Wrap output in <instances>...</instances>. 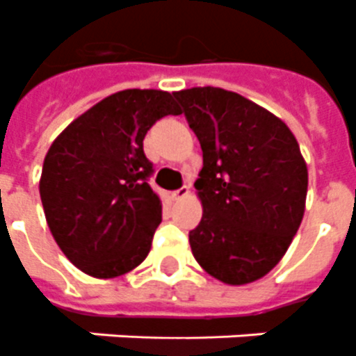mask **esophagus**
I'll use <instances>...</instances> for the list:
<instances>
[{"label":"esophagus","instance_id":"obj_1","mask_svg":"<svg viewBox=\"0 0 356 356\" xmlns=\"http://www.w3.org/2000/svg\"><path fill=\"white\" fill-rule=\"evenodd\" d=\"M189 193H191V187L184 186V187H180V189H176V191L170 193V196H172V200H180V198H186Z\"/></svg>","mask_w":356,"mask_h":356}]
</instances>
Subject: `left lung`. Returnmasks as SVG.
I'll use <instances>...</instances> for the list:
<instances>
[{
    "label": "left lung",
    "mask_w": 356,
    "mask_h": 356,
    "mask_svg": "<svg viewBox=\"0 0 356 356\" xmlns=\"http://www.w3.org/2000/svg\"><path fill=\"white\" fill-rule=\"evenodd\" d=\"M175 97L204 154L193 255L226 285L254 283L283 259L305 213L309 172L300 145L277 115L235 92L204 86Z\"/></svg>",
    "instance_id": "1"
}]
</instances>
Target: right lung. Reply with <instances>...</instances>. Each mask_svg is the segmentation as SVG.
Instances as JSON below:
<instances>
[{"mask_svg":"<svg viewBox=\"0 0 356 356\" xmlns=\"http://www.w3.org/2000/svg\"><path fill=\"white\" fill-rule=\"evenodd\" d=\"M181 110L169 92L123 90L79 115L45 154L40 198L58 248L84 274L110 280L149 255L161 200L149 186L147 130Z\"/></svg>","mask_w":356,"mask_h":356,"instance_id":"obj_1","label":"right lung"}]
</instances>
